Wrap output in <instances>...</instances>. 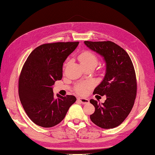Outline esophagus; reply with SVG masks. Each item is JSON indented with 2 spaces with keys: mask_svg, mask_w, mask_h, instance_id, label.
<instances>
[{
  "mask_svg": "<svg viewBox=\"0 0 155 155\" xmlns=\"http://www.w3.org/2000/svg\"><path fill=\"white\" fill-rule=\"evenodd\" d=\"M78 100L80 101V102H81L82 104H88L89 102V101H88V99H86V98H78Z\"/></svg>",
  "mask_w": 155,
  "mask_h": 155,
  "instance_id": "34e87169",
  "label": "esophagus"
}]
</instances>
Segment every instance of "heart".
<instances>
[{
    "mask_svg": "<svg viewBox=\"0 0 155 155\" xmlns=\"http://www.w3.org/2000/svg\"><path fill=\"white\" fill-rule=\"evenodd\" d=\"M80 62L83 67L86 66H94L95 67L98 64V58L94 53L90 51H85L80 54L78 57ZM91 86V83L80 84L77 85L75 88V91L78 94L84 95L87 91V88Z\"/></svg>",
    "mask_w": 155,
    "mask_h": 155,
    "instance_id": "heart-1",
    "label": "heart"
}]
</instances>
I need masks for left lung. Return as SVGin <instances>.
<instances>
[{
	"label": "left lung",
	"mask_w": 155,
	"mask_h": 155,
	"mask_svg": "<svg viewBox=\"0 0 155 155\" xmlns=\"http://www.w3.org/2000/svg\"><path fill=\"white\" fill-rule=\"evenodd\" d=\"M84 44L102 55L106 64L104 78L93 91V94L106 95V100L101 104L90 100L95 106L91 120L100 128H115L125 120L135 103L137 79L133 64L126 51L113 42L84 41Z\"/></svg>",
	"instance_id": "obj_1"
}]
</instances>
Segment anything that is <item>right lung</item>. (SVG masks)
Wrapping results in <instances>:
<instances>
[{
    "instance_id": "1",
    "label": "right lung",
    "mask_w": 155,
    "mask_h": 155,
    "mask_svg": "<svg viewBox=\"0 0 155 155\" xmlns=\"http://www.w3.org/2000/svg\"><path fill=\"white\" fill-rule=\"evenodd\" d=\"M79 42L43 44L33 51L22 67L18 81L20 102L27 116L38 126L53 127L65 117L75 102L73 95L54 97L53 85L62 78V66Z\"/></svg>"
}]
</instances>
